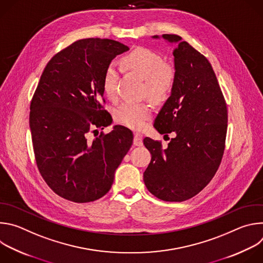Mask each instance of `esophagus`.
Instances as JSON below:
<instances>
[{
    "instance_id": "obj_1",
    "label": "esophagus",
    "mask_w": 263,
    "mask_h": 263,
    "mask_svg": "<svg viewBox=\"0 0 263 263\" xmlns=\"http://www.w3.org/2000/svg\"><path fill=\"white\" fill-rule=\"evenodd\" d=\"M133 143L137 146H141L142 145V135L139 133H135L134 134V140Z\"/></svg>"
}]
</instances>
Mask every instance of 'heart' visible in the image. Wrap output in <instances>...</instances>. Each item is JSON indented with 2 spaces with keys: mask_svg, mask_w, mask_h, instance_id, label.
Masks as SVG:
<instances>
[{
  "mask_svg": "<svg viewBox=\"0 0 263 263\" xmlns=\"http://www.w3.org/2000/svg\"><path fill=\"white\" fill-rule=\"evenodd\" d=\"M125 70L137 73L143 79L142 96L154 103L165 102L172 95L176 83V70L165 63L163 57L145 48H138L122 58ZM121 68L116 63H109L104 71L103 87L110 100L119 97ZM152 109L145 103L125 102L117 110L118 122L132 128L140 129L151 117Z\"/></svg>",
  "mask_w": 263,
  "mask_h": 263,
  "instance_id": "obj_1",
  "label": "heart"
}]
</instances>
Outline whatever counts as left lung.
<instances>
[{"label":"left lung","instance_id":"left-lung-1","mask_svg":"<svg viewBox=\"0 0 263 263\" xmlns=\"http://www.w3.org/2000/svg\"><path fill=\"white\" fill-rule=\"evenodd\" d=\"M162 39L174 45L176 83L154 127L174 138L165 148L160 141L143 139L152 155L143 181L156 198L182 202L198 195L215 175L224 149L228 112L207 58L178 35L163 34Z\"/></svg>","mask_w":263,"mask_h":263}]
</instances>
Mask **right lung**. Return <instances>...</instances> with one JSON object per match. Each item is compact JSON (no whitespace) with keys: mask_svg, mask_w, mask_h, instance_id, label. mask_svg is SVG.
Wrapping results in <instances>:
<instances>
[{"mask_svg":"<svg viewBox=\"0 0 263 263\" xmlns=\"http://www.w3.org/2000/svg\"><path fill=\"white\" fill-rule=\"evenodd\" d=\"M128 50L112 40H80L43 71L30 105L33 149L42 177L63 199L87 203L105 196L132 145L133 134L124 126L89 137L112 122L102 106L103 76L112 59Z\"/></svg>","mask_w":263,"mask_h":263,"instance_id":"obj_1","label":"right lung"}]
</instances>
